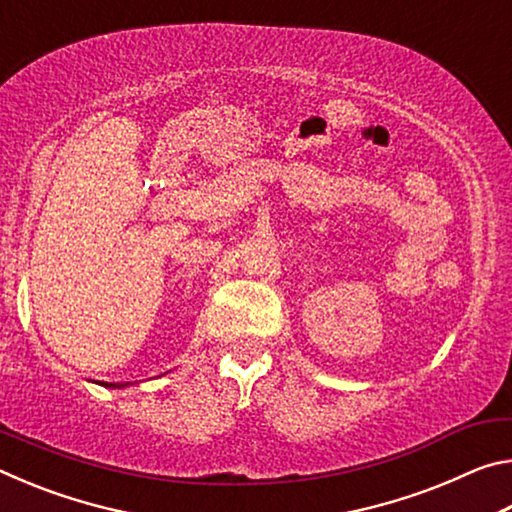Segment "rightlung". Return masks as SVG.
<instances>
[{"label": "right lung", "instance_id": "1", "mask_svg": "<svg viewBox=\"0 0 512 512\" xmlns=\"http://www.w3.org/2000/svg\"><path fill=\"white\" fill-rule=\"evenodd\" d=\"M124 386H128V384H110V388H124Z\"/></svg>", "mask_w": 512, "mask_h": 512}]
</instances>
